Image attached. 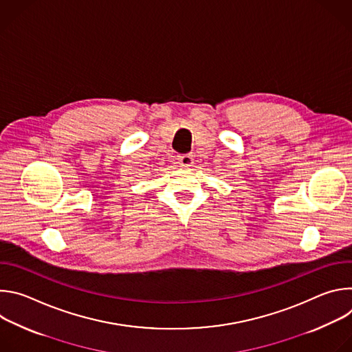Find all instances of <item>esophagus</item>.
<instances>
[{
  "instance_id": "esophagus-1",
  "label": "esophagus",
  "mask_w": 352,
  "mask_h": 352,
  "mask_svg": "<svg viewBox=\"0 0 352 352\" xmlns=\"http://www.w3.org/2000/svg\"><path fill=\"white\" fill-rule=\"evenodd\" d=\"M177 160L181 167H190L193 164V156L192 155H179L177 156Z\"/></svg>"
}]
</instances>
